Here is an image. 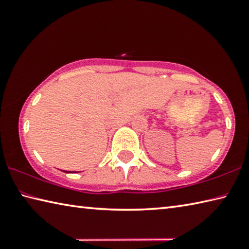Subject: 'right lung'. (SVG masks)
I'll return each mask as SVG.
<instances>
[{
  "instance_id": "obj_1",
  "label": "right lung",
  "mask_w": 249,
  "mask_h": 249,
  "mask_svg": "<svg viewBox=\"0 0 249 249\" xmlns=\"http://www.w3.org/2000/svg\"><path fill=\"white\" fill-rule=\"evenodd\" d=\"M65 172H68V171H65Z\"/></svg>"
}]
</instances>
